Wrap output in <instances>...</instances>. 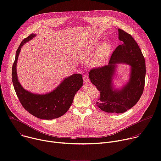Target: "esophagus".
Here are the masks:
<instances>
[{"label": "esophagus", "instance_id": "1", "mask_svg": "<svg viewBox=\"0 0 161 161\" xmlns=\"http://www.w3.org/2000/svg\"><path fill=\"white\" fill-rule=\"evenodd\" d=\"M83 79L84 83H90V80H89L88 76L87 75H84Z\"/></svg>", "mask_w": 161, "mask_h": 161}]
</instances>
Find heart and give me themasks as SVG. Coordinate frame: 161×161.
Listing matches in <instances>:
<instances>
[{"instance_id": "heart-1", "label": "heart", "mask_w": 161, "mask_h": 161, "mask_svg": "<svg viewBox=\"0 0 161 161\" xmlns=\"http://www.w3.org/2000/svg\"><path fill=\"white\" fill-rule=\"evenodd\" d=\"M111 53V46L108 42L101 43L97 48L92 60V65L98 67H101L108 61Z\"/></svg>"}]
</instances>
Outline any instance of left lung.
Returning a JSON list of instances; mask_svg holds the SVG:
<instances>
[{
  "label": "left lung",
  "instance_id": "left-lung-1",
  "mask_svg": "<svg viewBox=\"0 0 161 161\" xmlns=\"http://www.w3.org/2000/svg\"><path fill=\"white\" fill-rule=\"evenodd\" d=\"M119 39L122 41L114 50L108 65L94 69L89 78L100 91L96 104L102 111L111 113H122L133 107L143 94L146 67L145 60L138 44L129 34L118 29ZM120 64L130 66L129 79L120 87L114 81Z\"/></svg>",
  "mask_w": 161,
  "mask_h": 161
}]
</instances>
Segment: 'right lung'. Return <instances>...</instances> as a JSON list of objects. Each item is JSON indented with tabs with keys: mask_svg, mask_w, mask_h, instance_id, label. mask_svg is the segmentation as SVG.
Returning <instances> with one entry per match:
<instances>
[{
	"mask_svg": "<svg viewBox=\"0 0 161 161\" xmlns=\"http://www.w3.org/2000/svg\"><path fill=\"white\" fill-rule=\"evenodd\" d=\"M36 36L35 34H31L19 44L12 68V81L21 104L29 113L41 119L52 120L62 116L69 109L83 81L81 74H74L65 78L54 90L46 94L32 93L23 87L17 75L18 58L23 46Z\"/></svg>",
	"mask_w": 161,
	"mask_h": 161,
	"instance_id": "1",
	"label": "right lung"
}]
</instances>
